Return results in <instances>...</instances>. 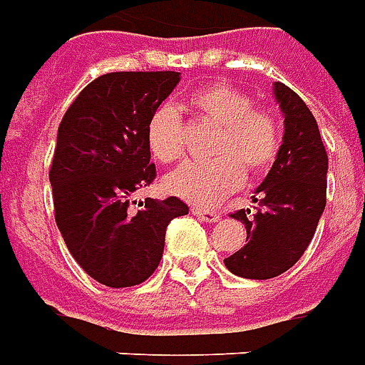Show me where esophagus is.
<instances>
[{
	"mask_svg": "<svg viewBox=\"0 0 365 365\" xmlns=\"http://www.w3.org/2000/svg\"><path fill=\"white\" fill-rule=\"evenodd\" d=\"M192 214L208 223H215L220 217H222V212H220V210H210V208H192Z\"/></svg>",
	"mask_w": 365,
	"mask_h": 365,
	"instance_id": "34e87169",
	"label": "esophagus"
}]
</instances>
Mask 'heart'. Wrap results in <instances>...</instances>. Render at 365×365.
I'll use <instances>...</instances> for the list:
<instances>
[{
  "label": "heart",
  "instance_id": "b5f03b06",
  "mask_svg": "<svg viewBox=\"0 0 365 365\" xmlns=\"http://www.w3.org/2000/svg\"><path fill=\"white\" fill-rule=\"evenodd\" d=\"M188 106L200 120L217 126L212 159L190 161L167 175L165 188L198 206L220 202L237 190L245 169L268 171L280 151V122L272 110L252 106L251 95L230 83H212L196 91ZM145 142L159 163H175L185 153V122L169 105L157 106L145 126Z\"/></svg>",
  "mask_w": 365,
  "mask_h": 365
}]
</instances>
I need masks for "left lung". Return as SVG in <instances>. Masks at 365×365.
I'll return each instance as SVG.
<instances>
[{
	"instance_id": "obj_1",
	"label": "left lung",
	"mask_w": 365,
	"mask_h": 365,
	"mask_svg": "<svg viewBox=\"0 0 365 365\" xmlns=\"http://www.w3.org/2000/svg\"><path fill=\"white\" fill-rule=\"evenodd\" d=\"M274 95L284 113V143L272 169L257 188L259 210H237L247 243L223 260L230 272L249 280L276 278L302 259L327 204L329 155L315 116L299 95L280 81Z\"/></svg>"
}]
</instances>
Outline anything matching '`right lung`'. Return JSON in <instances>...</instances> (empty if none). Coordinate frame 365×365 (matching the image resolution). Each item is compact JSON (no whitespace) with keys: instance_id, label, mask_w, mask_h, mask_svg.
<instances>
[{"instance_id":"obj_1","label":"right lung","mask_w":365,"mask_h":365,"mask_svg":"<svg viewBox=\"0 0 365 365\" xmlns=\"http://www.w3.org/2000/svg\"><path fill=\"white\" fill-rule=\"evenodd\" d=\"M179 71H113L77 95L58 128L50 185L58 230L77 264L98 284L130 288L163 257L171 220L188 214L177 196H130L157 177L145 126L179 83Z\"/></svg>"}]
</instances>
